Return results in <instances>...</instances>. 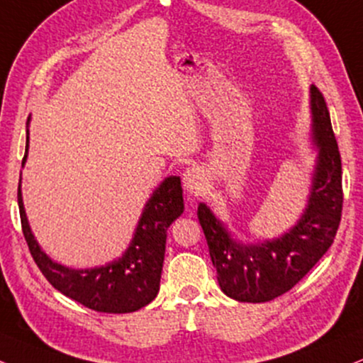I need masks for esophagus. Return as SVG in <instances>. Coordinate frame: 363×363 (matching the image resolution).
I'll return each mask as SVG.
<instances>
[{
    "label": "esophagus",
    "mask_w": 363,
    "mask_h": 363,
    "mask_svg": "<svg viewBox=\"0 0 363 363\" xmlns=\"http://www.w3.org/2000/svg\"><path fill=\"white\" fill-rule=\"evenodd\" d=\"M205 173L200 168H189L183 173V186L190 191V194H200L205 189Z\"/></svg>",
    "instance_id": "obj_1"
}]
</instances>
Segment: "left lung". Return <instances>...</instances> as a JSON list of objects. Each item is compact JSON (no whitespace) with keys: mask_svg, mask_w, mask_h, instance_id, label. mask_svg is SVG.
Wrapping results in <instances>:
<instances>
[{"mask_svg":"<svg viewBox=\"0 0 363 363\" xmlns=\"http://www.w3.org/2000/svg\"><path fill=\"white\" fill-rule=\"evenodd\" d=\"M311 140L318 156L308 205L296 225L261 244L232 239L225 225L205 203L199 205L200 225L208 244L218 286L244 303L271 301L288 293L333 244L342 218V160L323 94L311 86Z\"/></svg>","mask_w":363,"mask_h":363,"instance_id":"1","label":"left lung"}]
</instances>
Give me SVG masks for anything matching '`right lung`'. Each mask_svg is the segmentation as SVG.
Returning a JSON list of instances; mask_svg holds the SVG:
<instances>
[{"label": "right lung", "mask_w": 363, "mask_h": 363, "mask_svg": "<svg viewBox=\"0 0 363 363\" xmlns=\"http://www.w3.org/2000/svg\"><path fill=\"white\" fill-rule=\"evenodd\" d=\"M26 153H28V138H26ZM25 160L26 155L23 164ZM20 185H18V207H20L21 230L35 264L53 288L80 305L101 313H133L153 301L160 291L167 230L185 208L180 177L164 178L163 183L153 191L145 205L126 252L106 266L91 267V269H70L52 261L43 252L31 234Z\"/></svg>", "instance_id": "add662e5"}]
</instances>
